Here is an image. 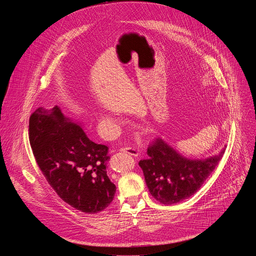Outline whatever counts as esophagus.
Returning a JSON list of instances; mask_svg holds the SVG:
<instances>
[{
  "mask_svg": "<svg viewBox=\"0 0 256 256\" xmlns=\"http://www.w3.org/2000/svg\"><path fill=\"white\" fill-rule=\"evenodd\" d=\"M120 151L128 154V155H132L134 157H138L140 155V151L136 149V148H132V147H128V148H122Z\"/></svg>",
  "mask_w": 256,
  "mask_h": 256,
  "instance_id": "obj_1",
  "label": "esophagus"
}]
</instances>
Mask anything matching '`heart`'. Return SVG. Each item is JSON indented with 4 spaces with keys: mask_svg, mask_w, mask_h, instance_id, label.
<instances>
[{
    "mask_svg": "<svg viewBox=\"0 0 256 256\" xmlns=\"http://www.w3.org/2000/svg\"><path fill=\"white\" fill-rule=\"evenodd\" d=\"M100 120H101V124H102L103 126H108L109 124H116V122H118V120H116V118H112V116H108V114H104V116H102Z\"/></svg>",
    "mask_w": 256,
    "mask_h": 256,
    "instance_id": "b5f03b06",
    "label": "heart"
}]
</instances>
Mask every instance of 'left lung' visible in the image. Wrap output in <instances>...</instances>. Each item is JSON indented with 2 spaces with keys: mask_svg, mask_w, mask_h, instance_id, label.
<instances>
[{
  "mask_svg": "<svg viewBox=\"0 0 256 256\" xmlns=\"http://www.w3.org/2000/svg\"><path fill=\"white\" fill-rule=\"evenodd\" d=\"M225 148L212 157L190 159L159 138L148 148V158L138 165L150 194L163 204H174L200 188L222 159Z\"/></svg>",
  "mask_w": 256,
  "mask_h": 256,
  "instance_id": "8db88e82",
  "label": "left lung"
}]
</instances>
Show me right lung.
Masks as SVG:
<instances>
[{"mask_svg": "<svg viewBox=\"0 0 256 256\" xmlns=\"http://www.w3.org/2000/svg\"><path fill=\"white\" fill-rule=\"evenodd\" d=\"M29 140L40 170L64 202L88 214L110 204L116 188L107 176V146L89 140L58 105L31 114Z\"/></svg>", "mask_w": 256, "mask_h": 256, "instance_id": "1", "label": "right lung"}]
</instances>
